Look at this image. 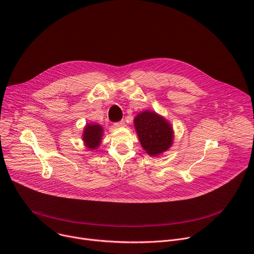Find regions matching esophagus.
Returning <instances> with one entry per match:
<instances>
[{
    "mask_svg": "<svg viewBox=\"0 0 254 254\" xmlns=\"http://www.w3.org/2000/svg\"><path fill=\"white\" fill-rule=\"evenodd\" d=\"M125 125H126V123H125L124 121H120V122H118V123H115V127H125Z\"/></svg>",
    "mask_w": 254,
    "mask_h": 254,
    "instance_id": "34e87169",
    "label": "esophagus"
}]
</instances>
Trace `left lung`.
I'll return each mask as SVG.
<instances>
[{"label":"left lung","instance_id":"8db88e82","mask_svg":"<svg viewBox=\"0 0 254 254\" xmlns=\"http://www.w3.org/2000/svg\"><path fill=\"white\" fill-rule=\"evenodd\" d=\"M134 127L141 147L149 155L158 156L172 144V127L154 112H142L134 118Z\"/></svg>","mask_w":254,"mask_h":254}]
</instances>
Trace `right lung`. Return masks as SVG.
Instances as JSON below:
<instances>
[{
    "label": "right lung",
    "mask_w": 254,
    "mask_h": 254,
    "mask_svg": "<svg viewBox=\"0 0 254 254\" xmlns=\"http://www.w3.org/2000/svg\"><path fill=\"white\" fill-rule=\"evenodd\" d=\"M102 136V127L99 125H87L83 132V140L88 149H96Z\"/></svg>",
    "instance_id": "obj_1"
}]
</instances>
